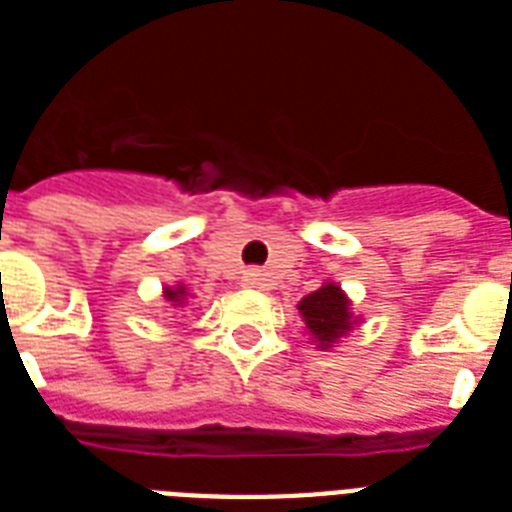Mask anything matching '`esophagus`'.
Wrapping results in <instances>:
<instances>
[{
    "label": "esophagus",
    "mask_w": 512,
    "mask_h": 512,
    "mask_svg": "<svg viewBox=\"0 0 512 512\" xmlns=\"http://www.w3.org/2000/svg\"><path fill=\"white\" fill-rule=\"evenodd\" d=\"M241 281H244V287H265V273L257 271V268H252V271H247L244 276H241Z\"/></svg>",
    "instance_id": "34e87169"
}]
</instances>
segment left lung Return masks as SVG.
I'll use <instances>...</instances> for the list:
<instances>
[{
    "label": "left lung",
    "instance_id": "1",
    "mask_svg": "<svg viewBox=\"0 0 512 512\" xmlns=\"http://www.w3.org/2000/svg\"><path fill=\"white\" fill-rule=\"evenodd\" d=\"M297 311L305 321V332L311 345L319 350H332L342 337H348L361 316L350 308V297L337 281H324L316 292L305 295L297 303Z\"/></svg>",
    "mask_w": 512,
    "mask_h": 512
}]
</instances>
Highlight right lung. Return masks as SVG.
<instances>
[{
	"mask_svg": "<svg viewBox=\"0 0 512 512\" xmlns=\"http://www.w3.org/2000/svg\"><path fill=\"white\" fill-rule=\"evenodd\" d=\"M162 297L164 303H167V308H183L185 300L191 297V292L185 289V284H175V287H164Z\"/></svg>",
	"mask_w": 512,
	"mask_h": 512,
	"instance_id": "right-lung-1",
	"label": "right lung"
}]
</instances>
